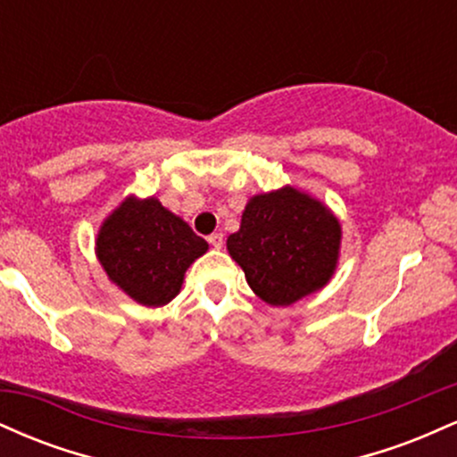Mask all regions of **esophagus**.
<instances>
[{"instance_id":"1","label":"esophagus","mask_w":457,"mask_h":457,"mask_svg":"<svg viewBox=\"0 0 457 457\" xmlns=\"http://www.w3.org/2000/svg\"><path fill=\"white\" fill-rule=\"evenodd\" d=\"M208 243H211L214 249H221V246H223V234H219V232L211 234V236H208Z\"/></svg>"}]
</instances>
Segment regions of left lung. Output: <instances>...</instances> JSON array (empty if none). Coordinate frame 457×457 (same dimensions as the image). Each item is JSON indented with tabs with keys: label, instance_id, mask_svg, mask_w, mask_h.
Here are the masks:
<instances>
[{
	"label": "left lung",
	"instance_id": "8db88e82",
	"mask_svg": "<svg viewBox=\"0 0 457 457\" xmlns=\"http://www.w3.org/2000/svg\"><path fill=\"white\" fill-rule=\"evenodd\" d=\"M342 228L322 204L296 188L255 195L228 251L246 283L269 305H292L333 275Z\"/></svg>",
	"mask_w": 457,
	"mask_h": 457
}]
</instances>
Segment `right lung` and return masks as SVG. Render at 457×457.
Returning a JSON list of instances; mask_svg holds the SVG:
<instances>
[{"instance_id":"add662e5","label":"right lung","mask_w":457,"mask_h":457,"mask_svg":"<svg viewBox=\"0 0 457 457\" xmlns=\"http://www.w3.org/2000/svg\"><path fill=\"white\" fill-rule=\"evenodd\" d=\"M206 249V240L154 197L122 202L96 240L109 279L148 307L167 305L180 292L188 266Z\"/></svg>"}]
</instances>
